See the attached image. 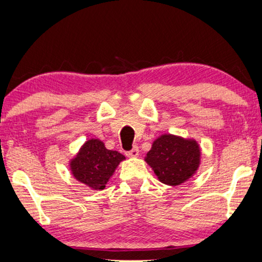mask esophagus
I'll return each mask as SVG.
<instances>
[{
  "instance_id": "esophagus-1",
  "label": "esophagus",
  "mask_w": 262,
  "mask_h": 262,
  "mask_svg": "<svg viewBox=\"0 0 262 262\" xmlns=\"http://www.w3.org/2000/svg\"><path fill=\"white\" fill-rule=\"evenodd\" d=\"M126 155L128 156V157H138V155H139V150H138V146H134V149L132 150H130V151H128Z\"/></svg>"
}]
</instances>
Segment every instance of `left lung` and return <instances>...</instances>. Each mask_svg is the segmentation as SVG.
Wrapping results in <instances>:
<instances>
[{
    "mask_svg": "<svg viewBox=\"0 0 262 262\" xmlns=\"http://www.w3.org/2000/svg\"><path fill=\"white\" fill-rule=\"evenodd\" d=\"M202 149L194 138L163 134L152 142L144 161L168 186H179L193 178L200 167Z\"/></svg>",
    "mask_w": 262,
    "mask_h": 262,
    "instance_id": "left-lung-1",
    "label": "left lung"
}]
</instances>
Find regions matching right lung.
I'll return each mask as SVG.
<instances>
[{"instance_id":"obj_1","label":"right lung","mask_w":262,"mask_h":262,"mask_svg":"<svg viewBox=\"0 0 262 262\" xmlns=\"http://www.w3.org/2000/svg\"><path fill=\"white\" fill-rule=\"evenodd\" d=\"M125 156L110 150L101 139L91 138L69 161L71 175L93 191H102Z\"/></svg>"}]
</instances>
